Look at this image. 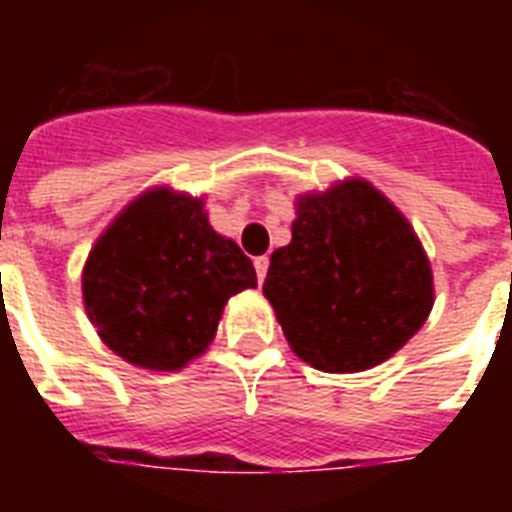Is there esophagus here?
Segmentation results:
<instances>
[{
  "label": "esophagus",
  "instance_id": "esophagus-1",
  "mask_svg": "<svg viewBox=\"0 0 512 512\" xmlns=\"http://www.w3.org/2000/svg\"><path fill=\"white\" fill-rule=\"evenodd\" d=\"M268 263H271V260H268V257H255V271H257V279L260 281H265V276H268Z\"/></svg>",
  "mask_w": 512,
  "mask_h": 512
}]
</instances>
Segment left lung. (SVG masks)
<instances>
[{
  "mask_svg": "<svg viewBox=\"0 0 512 512\" xmlns=\"http://www.w3.org/2000/svg\"><path fill=\"white\" fill-rule=\"evenodd\" d=\"M292 241L263 295L297 358L332 374L388 361L428 321L430 260L404 212L364 177L295 199Z\"/></svg>",
  "mask_w": 512,
  "mask_h": 512,
  "instance_id": "left-lung-1",
  "label": "left lung"
}]
</instances>
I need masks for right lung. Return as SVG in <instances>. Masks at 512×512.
Returning <instances> with one entry per match:
<instances>
[{"instance_id": "add662e5", "label": "right lung", "mask_w": 512, "mask_h": 512, "mask_svg": "<svg viewBox=\"0 0 512 512\" xmlns=\"http://www.w3.org/2000/svg\"><path fill=\"white\" fill-rule=\"evenodd\" d=\"M255 287V265L209 225L204 196L170 185L135 196L82 268L84 311L98 337L151 372H180L207 353L225 303Z\"/></svg>"}]
</instances>
